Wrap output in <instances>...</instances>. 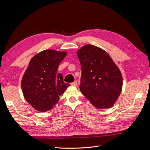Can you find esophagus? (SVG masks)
<instances>
[{
    "label": "esophagus",
    "instance_id": "34e87169",
    "mask_svg": "<svg viewBox=\"0 0 150 150\" xmlns=\"http://www.w3.org/2000/svg\"><path fill=\"white\" fill-rule=\"evenodd\" d=\"M71 85H72V86H77V85H78V82H77L76 81H75L74 82L71 83Z\"/></svg>",
    "mask_w": 150,
    "mask_h": 150
}]
</instances>
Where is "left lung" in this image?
Listing matches in <instances>:
<instances>
[{
  "mask_svg": "<svg viewBox=\"0 0 150 150\" xmlns=\"http://www.w3.org/2000/svg\"><path fill=\"white\" fill-rule=\"evenodd\" d=\"M77 54L82 71L81 93L98 109L112 107L122 91L118 67L104 50L91 44L85 45Z\"/></svg>",
  "mask_w": 150,
  "mask_h": 150,
  "instance_id": "8db88e82",
  "label": "left lung"
}]
</instances>
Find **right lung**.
<instances>
[{
  "instance_id": "right-lung-1",
  "label": "right lung",
  "mask_w": 150,
  "mask_h": 150,
  "mask_svg": "<svg viewBox=\"0 0 150 150\" xmlns=\"http://www.w3.org/2000/svg\"><path fill=\"white\" fill-rule=\"evenodd\" d=\"M66 54V51L47 49L30 59L22 77L21 87L26 101L35 110H51L70 86L64 82L61 73H57Z\"/></svg>"
}]
</instances>
